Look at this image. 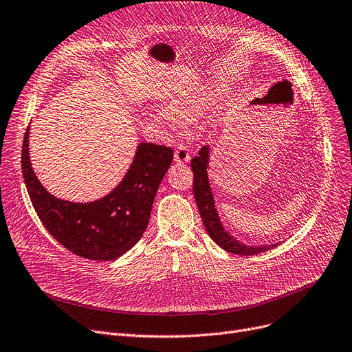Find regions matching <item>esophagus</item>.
I'll return each mask as SVG.
<instances>
[{"instance_id": "esophagus-1", "label": "esophagus", "mask_w": 352, "mask_h": 352, "mask_svg": "<svg viewBox=\"0 0 352 352\" xmlns=\"http://www.w3.org/2000/svg\"><path fill=\"white\" fill-rule=\"evenodd\" d=\"M174 160L179 164L183 162H188L190 161V152H188V148L184 146V145H178L175 152H174Z\"/></svg>"}]
</instances>
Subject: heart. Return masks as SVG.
<instances>
[{
	"instance_id": "heart-1",
	"label": "heart",
	"mask_w": 352,
	"mask_h": 352,
	"mask_svg": "<svg viewBox=\"0 0 352 352\" xmlns=\"http://www.w3.org/2000/svg\"><path fill=\"white\" fill-rule=\"evenodd\" d=\"M214 96L216 94H213V91L210 89L194 91L191 94L174 100L171 109H161L158 116L161 120L178 126L181 120H191L199 117Z\"/></svg>"
}]
</instances>
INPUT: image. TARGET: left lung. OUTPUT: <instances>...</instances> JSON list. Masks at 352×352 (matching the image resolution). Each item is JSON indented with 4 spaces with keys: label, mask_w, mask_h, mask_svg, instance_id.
Segmentation results:
<instances>
[{
    "label": "left lung",
    "mask_w": 352,
    "mask_h": 352,
    "mask_svg": "<svg viewBox=\"0 0 352 352\" xmlns=\"http://www.w3.org/2000/svg\"><path fill=\"white\" fill-rule=\"evenodd\" d=\"M207 166H209V148L203 146L199 151V155L194 156L191 160V169L194 175L192 192L199 207L200 216L203 219V225L207 233H209V236L220 246V248L236 255H255L259 252L270 251L274 248V246H277V245L248 246L238 242L223 229L214 209V200L212 196L209 179H207Z\"/></svg>",
    "instance_id": "8db88e82"
}]
</instances>
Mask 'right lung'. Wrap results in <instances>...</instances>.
I'll use <instances>...</instances> for the list:
<instances>
[{
    "label": "right lung",
    "mask_w": 352,
    "mask_h": 352,
    "mask_svg": "<svg viewBox=\"0 0 352 352\" xmlns=\"http://www.w3.org/2000/svg\"><path fill=\"white\" fill-rule=\"evenodd\" d=\"M25 129L21 169L34 210L63 248L93 261H113L140 239L161 181L173 162L168 146L142 142L122 183L101 200L80 204L59 200L38 183L29 156Z\"/></svg>",
    "instance_id": "obj_1"
}]
</instances>
